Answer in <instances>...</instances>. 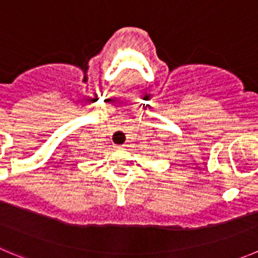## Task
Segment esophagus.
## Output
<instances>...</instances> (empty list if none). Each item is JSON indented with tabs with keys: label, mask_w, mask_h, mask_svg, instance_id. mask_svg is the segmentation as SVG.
Listing matches in <instances>:
<instances>
[{
	"label": "esophagus",
	"mask_w": 258,
	"mask_h": 258,
	"mask_svg": "<svg viewBox=\"0 0 258 258\" xmlns=\"http://www.w3.org/2000/svg\"><path fill=\"white\" fill-rule=\"evenodd\" d=\"M118 148H119V149H124V148H126V145H120V146H118Z\"/></svg>",
	"instance_id": "1"
}]
</instances>
